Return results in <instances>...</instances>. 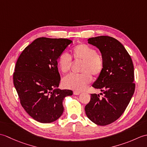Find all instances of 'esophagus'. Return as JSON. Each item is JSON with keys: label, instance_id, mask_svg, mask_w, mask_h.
Returning a JSON list of instances; mask_svg holds the SVG:
<instances>
[{"label": "esophagus", "instance_id": "esophagus-1", "mask_svg": "<svg viewBox=\"0 0 147 147\" xmlns=\"http://www.w3.org/2000/svg\"><path fill=\"white\" fill-rule=\"evenodd\" d=\"M73 93H74V95H78L80 94V92H77V91H74Z\"/></svg>", "mask_w": 147, "mask_h": 147}]
</instances>
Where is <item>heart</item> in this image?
I'll return each mask as SVG.
<instances>
[{"mask_svg": "<svg viewBox=\"0 0 147 147\" xmlns=\"http://www.w3.org/2000/svg\"><path fill=\"white\" fill-rule=\"evenodd\" d=\"M72 54L74 61H82L80 65L81 74H71L62 81L64 88L82 91L92 82V76H98L104 69V61L102 55L96 52L95 49L85 43H80L74 47ZM72 65L71 58L67 53L62 52L57 59V67L62 73L70 71Z\"/></svg>", "mask_w": 147, "mask_h": 147, "instance_id": "obj_1", "label": "heart"}]
</instances>
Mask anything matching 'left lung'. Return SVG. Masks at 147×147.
<instances>
[{"label":"left lung","mask_w":147,"mask_h":147,"mask_svg":"<svg viewBox=\"0 0 147 147\" xmlns=\"http://www.w3.org/2000/svg\"><path fill=\"white\" fill-rule=\"evenodd\" d=\"M88 42L100 51L104 66L92 85L100 90L103 96L91 94L85 113L97 125H108L123 114L135 92L133 61L124 47L114 38L99 36L89 38Z\"/></svg>","instance_id":"left-lung-1"}]
</instances>
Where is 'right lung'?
<instances>
[{
	"mask_svg": "<svg viewBox=\"0 0 147 147\" xmlns=\"http://www.w3.org/2000/svg\"><path fill=\"white\" fill-rule=\"evenodd\" d=\"M72 43L66 38H38L27 46L16 62L13 82L22 107L42 123H52L63 113L62 102L73 95L58 88L57 59Z\"/></svg>",
	"mask_w": 147,
	"mask_h": 147,
	"instance_id": "add662e5",
	"label": "right lung"
}]
</instances>
